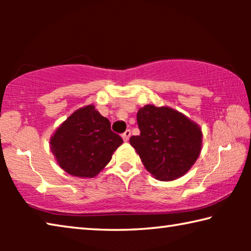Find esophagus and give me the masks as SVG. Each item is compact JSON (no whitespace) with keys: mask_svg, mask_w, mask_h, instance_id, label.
<instances>
[{"mask_svg":"<svg viewBox=\"0 0 251 251\" xmlns=\"http://www.w3.org/2000/svg\"><path fill=\"white\" fill-rule=\"evenodd\" d=\"M122 136H123V139H124V142H128V139L130 137V129L125 130L124 134H123Z\"/></svg>","mask_w":251,"mask_h":251,"instance_id":"esophagus-1","label":"esophagus"}]
</instances>
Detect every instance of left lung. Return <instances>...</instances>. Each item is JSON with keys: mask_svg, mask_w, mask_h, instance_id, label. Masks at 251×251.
<instances>
[{"mask_svg": "<svg viewBox=\"0 0 251 251\" xmlns=\"http://www.w3.org/2000/svg\"><path fill=\"white\" fill-rule=\"evenodd\" d=\"M137 124L141 134L131 136L129 143L157 179L185 175L201 154V129L175 109L146 105L138 110Z\"/></svg>", "mask_w": 251, "mask_h": 251, "instance_id": "8db88e82", "label": "left lung"}]
</instances>
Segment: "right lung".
I'll list each match as a JSON object with an SVG mask.
<instances>
[{"mask_svg":"<svg viewBox=\"0 0 251 251\" xmlns=\"http://www.w3.org/2000/svg\"><path fill=\"white\" fill-rule=\"evenodd\" d=\"M123 139L110 123L87 105L74 112L50 138V150L61 168L75 177H94L112 159Z\"/></svg>","mask_w":251,"mask_h":251,"instance_id":"add662e5","label":"right lung"}]
</instances>
